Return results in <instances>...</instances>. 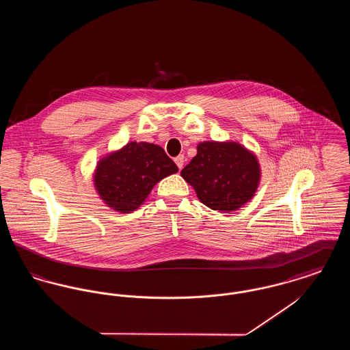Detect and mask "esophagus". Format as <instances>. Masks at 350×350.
I'll list each match as a JSON object with an SVG mask.
<instances>
[{"label": "esophagus", "mask_w": 350, "mask_h": 350, "mask_svg": "<svg viewBox=\"0 0 350 350\" xmlns=\"http://www.w3.org/2000/svg\"><path fill=\"white\" fill-rule=\"evenodd\" d=\"M174 163L177 164V167H178V169H183V163H185V157H183V154H180V156H177V157L174 159Z\"/></svg>", "instance_id": "34e87169"}]
</instances>
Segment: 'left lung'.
Instances as JSON below:
<instances>
[{
    "label": "left lung",
    "mask_w": 350,
    "mask_h": 350,
    "mask_svg": "<svg viewBox=\"0 0 350 350\" xmlns=\"http://www.w3.org/2000/svg\"><path fill=\"white\" fill-rule=\"evenodd\" d=\"M200 202L220 213L240 208L254 196L261 172L257 157L234 142H203L181 170Z\"/></svg>",
    "instance_id": "obj_1"
}]
</instances>
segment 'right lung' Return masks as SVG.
Listing matches in <instances>:
<instances>
[{
	"instance_id": "1",
	"label": "right lung",
	"mask_w": 350,
	"mask_h": 350,
	"mask_svg": "<svg viewBox=\"0 0 350 350\" xmlns=\"http://www.w3.org/2000/svg\"><path fill=\"white\" fill-rule=\"evenodd\" d=\"M178 167L160 146L131 142L98 163L94 185L109 207L119 213L136 210L152 187Z\"/></svg>"
}]
</instances>
